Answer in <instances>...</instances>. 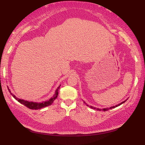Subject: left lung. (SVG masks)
Here are the masks:
<instances>
[{
  "mask_svg": "<svg viewBox=\"0 0 145 145\" xmlns=\"http://www.w3.org/2000/svg\"><path fill=\"white\" fill-rule=\"evenodd\" d=\"M126 101V100H125V101H123V102H122L121 103H119L118 105H116V106H112V107H110V108H103V109H100V108H95V107H93V106H90L89 107L91 108H93V109H97V111H108V110H109V109H112V108H116V107H117V106H120V105H121V104H123V103H125V102ZM84 103H85V104H86L88 106H89L86 103H85V102H84Z\"/></svg>",
  "mask_w": 145,
  "mask_h": 145,
  "instance_id": "left-lung-1",
  "label": "left lung"
}]
</instances>
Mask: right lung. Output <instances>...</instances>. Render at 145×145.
Masks as SVG:
<instances>
[{"mask_svg":"<svg viewBox=\"0 0 145 145\" xmlns=\"http://www.w3.org/2000/svg\"><path fill=\"white\" fill-rule=\"evenodd\" d=\"M60 86V85L57 88V89H56V91L55 92V94L53 95V97H51L50 99H49L48 100L45 101V102H42L41 103L28 102V101L24 100L23 99H18L17 97H16L14 94L11 93V91L9 88H8V91H9V92L10 93V94L12 95V97H14L16 100L18 101V102L19 103H20L21 104L25 105V106H27V108H28L29 109H39L45 108V107L48 106H50V105H51L52 103H53V102L56 100V99L57 97V95H58V94H59L58 91H59Z\"/></svg>","mask_w":145,"mask_h":145,"instance_id":"right-lung-1","label":"right lung"}]
</instances>
